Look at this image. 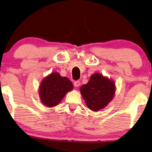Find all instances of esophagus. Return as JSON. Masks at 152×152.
<instances>
[{
  "label": "esophagus",
  "mask_w": 152,
  "mask_h": 152,
  "mask_svg": "<svg viewBox=\"0 0 152 152\" xmlns=\"http://www.w3.org/2000/svg\"><path fill=\"white\" fill-rule=\"evenodd\" d=\"M80 84H81V83H80V81H75V82H74V86H75V87H77V88L80 86Z\"/></svg>",
  "instance_id": "esophagus-1"
}]
</instances>
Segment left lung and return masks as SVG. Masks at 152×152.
Returning a JSON list of instances; mask_svg holds the SVG:
<instances>
[{"label": "left lung", "mask_w": 152, "mask_h": 152, "mask_svg": "<svg viewBox=\"0 0 152 152\" xmlns=\"http://www.w3.org/2000/svg\"><path fill=\"white\" fill-rule=\"evenodd\" d=\"M116 92L115 83L102 74L92 75L86 84L81 86L80 92L88 108L97 112L113 100Z\"/></svg>", "instance_id": "1"}]
</instances>
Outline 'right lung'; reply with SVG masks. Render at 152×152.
<instances>
[{
	"label": "right lung",
	"instance_id": "right-lung-1",
	"mask_svg": "<svg viewBox=\"0 0 152 152\" xmlns=\"http://www.w3.org/2000/svg\"><path fill=\"white\" fill-rule=\"evenodd\" d=\"M73 85L69 78L61 77L58 72H51L42 81L39 87V96L43 105L49 107L58 105Z\"/></svg>",
	"mask_w": 152,
	"mask_h": 152
}]
</instances>
